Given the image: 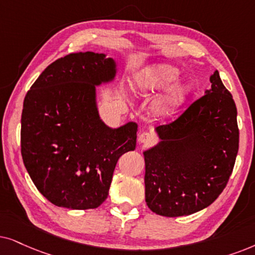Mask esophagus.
I'll list each match as a JSON object with an SVG mask.
<instances>
[{"label": "esophagus", "instance_id": "1", "mask_svg": "<svg viewBox=\"0 0 255 255\" xmlns=\"http://www.w3.org/2000/svg\"><path fill=\"white\" fill-rule=\"evenodd\" d=\"M154 140H155L154 134L150 133V131H143V133H141L140 135H138V142H140V143L149 144V143H151Z\"/></svg>", "mask_w": 255, "mask_h": 255}]
</instances>
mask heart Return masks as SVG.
Wrapping results in <instances>:
<instances>
[{"mask_svg": "<svg viewBox=\"0 0 255 255\" xmlns=\"http://www.w3.org/2000/svg\"><path fill=\"white\" fill-rule=\"evenodd\" d=\"M181 76L178 67L171 64L162 63L148 66L141 71L135 79V91L141 96H148L164 90ZM192 88L186 83H178L172 86L168 93L156 104L158 113L171 115L177 112L188 100Z\"/></svg>", "mask_w": 255, "mask_h": 255, "instance_id": "b5f03b06", "label": "heart"}]
</instances>
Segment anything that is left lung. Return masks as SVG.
Listing matches in <instances>:
<instances>
[{
	"mask_svg": "<svg viewBox=\"0 0 255 255\" xmlns=\"http://www.w3.org/2000/svg\"><path fill=\"white\" fill-rule=\"evenodd\" d=\"M211 88L170 124L156 127L161 141L144 151L145 202L164 217L189 216L218 198L239 149L237 107L218 71Z\"/></svg>",
	"mask_w": 255,
	"mask_h": 255,
	"instance_id": "left-lung-1",
	"label": "left lung"
}]
</instances>
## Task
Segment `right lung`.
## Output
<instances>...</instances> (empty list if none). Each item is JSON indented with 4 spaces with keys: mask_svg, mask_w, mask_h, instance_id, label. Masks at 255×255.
Here are the masks:
<instances>
[{
    "mask_svg": "<svg viewBox=\"0 0 255 255\" xmlns=\"http://www.w3.org/2000/svg\"><path fill=\"white\" fill-rule=\"evenodd\" d=\"M106 54L70 53L50 64L26 93L21 152L38 191L52 204L96 209L107 198L118 159L136 145L137 125L101 121L96 86L114 79Z\"/></svg>",
    "mask_w": 255,
    "mask_h": 255,
    "instance_id": "1",
    "label": "right lung"
}]
</instances>
